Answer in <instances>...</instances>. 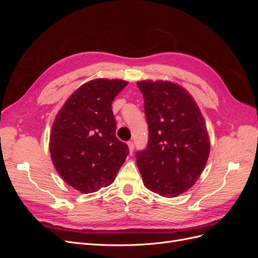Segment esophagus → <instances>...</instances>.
Segmentation results:
<instances>
[{"label":"esophagus","mask_w":258,"mask_h":258,"mask_svg":"<svg viewBox=\"0 0 258 258\" xmlns=\"http://www.w3.org/2000/svg\"><path fill=\"white\" fill-rule=\"evenodd\" d=\"M128 147H129V152H130V154L134 153V150H135V143L132 142V141H129V142H128Z\"/></svg>","instance_id":"esophagus-1"}]
</instances>
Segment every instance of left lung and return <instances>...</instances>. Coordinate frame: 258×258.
Instances as JSON below:
<instances>
[{"label": "left lung", "instance_id": "1", "mask_svg": "<svg viewBox=\"0 0 258 258\" xmlns=\"http://www.w3.org/2000/svg\"><path fill=\"white\" fill-rule=\"evenodd\" d=\"M148 126L145 150L137 153L143 183L162 197H177L196 183L210 153L204 117L187 90L172 82L142 81Z\"/></svg>", "mask_w": 258, "mask_h": 258}]
</instances>
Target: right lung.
Here are the masks:
<instances>
[{
    "mask_svg": "<svg viewBox=\"0 0 258 258\" xmlns=\"http://www.w3.org/2000/svg\"><path fill=\"white\" fill-rule=\"evenodd\" d=\"M121 80L98 79L70 97L52 124L49 151L63 181L81 192L111 185L129 154L116 138L112 111L115 97L126 87Z\"/></svg>",
    "mask_w": 258,
    "mask_h": 258,
    "instance_id": "right-lung-1",
    "label": "right lung"
}]
</instances>
